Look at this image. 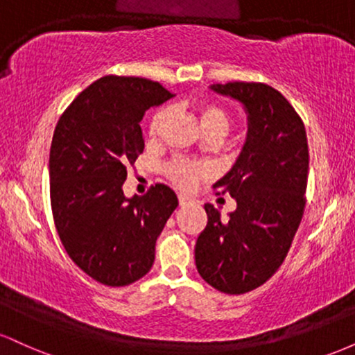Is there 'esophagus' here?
<instances>
[{"label": "esophagus", "mask_w": 355, "mask_h": 355, "mask_svg": "<svg viewBox=\"0 0 355 355\" xmlns=\"http://www.w3.org/2000/svg\"><path fill=\"white\" fill-rule=\"evenodd\" d=\"M178 203H180V207H187L191 203V198L185 197V195H178Z\"/></svg>", "instance_id": "1"}]
</instances>
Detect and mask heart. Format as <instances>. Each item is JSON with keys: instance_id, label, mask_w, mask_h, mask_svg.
I'll list each match as a JSON object with an SVG mask.
<instances>
[{"instance_id": "heart-1", "label": "heart", "mask_w": 355, "mask_h": 355, "mask_svg": "<svg viewBox=\"0 0 355 355\" xmlns=\"http://www.w3.org/2000/svg\"><path fill=\"white\" fill-rule=\"evenodd\" d=\"M197 113L205 135L211 132H218L222 133V135H225V133L229 132V113H227L222 107H218V105L205 101V103L198 105ZM166 115H168L166 110H160V112L155 113L148 126L150 137H157L158 133H160L162 126H164L166 120ZM165 175L168 177V180L175 183L177 187L189 190L198 180L209 177L210 168L205 164H200V162H190L185 160V158H175V160H172L165 166Z\"/></svg>"}]
</instances>
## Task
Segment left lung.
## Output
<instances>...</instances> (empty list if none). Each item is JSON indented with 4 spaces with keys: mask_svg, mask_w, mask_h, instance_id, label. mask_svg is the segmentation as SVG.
I'll return each mask as SVG.
<instances>
[{
    "mask_svg": "<svg viewBox=\"0 0 355 355\" xmlns=\"http://www.w3.org/2000/svg\"><path fill=\"white\" fill-rule=\"evenodd\" d=\"M211 89L243 105L248 132L235 165L214 185L237 209L222 220L205 203L195 266L211 287L239 295L266 284L287 257L305 209L309 145L302 118L275 88L230 81Z\"/></svg>",
    "mask_w": 355,
    "mask_h": 355,
    "instance_id": "1",
    "label": "left lung"
}]
</instances>
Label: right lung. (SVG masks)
Segmentation results:
<instances>
[{"instance_id":"right-lung-1","label":"right lung","mask_w":355,"mask_h":355,"mask_svg":"<svg viewBox=\"0 0 355 355\" xmlns=\"http://www.w3.org/2000/svg\"><path fill=\"white\" fill-rule=\"evenodd\" d=\"M158 81L108 75L60 116L50 150L53 218L64 250L85 274L110 287L137 282L153 266L155 243L177 209L175 191L157 183L126 198V166L145 141L140 121L172 98Z\"/></svg>"}]
</instances>
